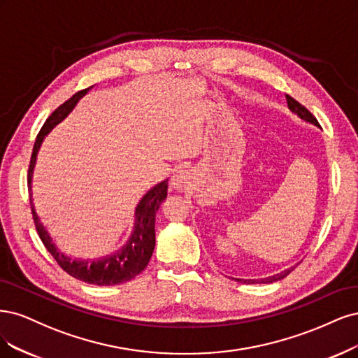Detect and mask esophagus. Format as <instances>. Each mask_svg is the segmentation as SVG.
<instances>
[{"instance_id":"esophagus-1","label":"esophagus","mask_w":358,"mask_h":358,"mask_svg":"<svg viewBox=\"0 0 358 358\" xmlns=\"http://www.w3.org/2000/svg\"><path fill=\"white\" fill-rule=\"evenodd\" d=\"M190 184V176L186 169H178L174 176L171 177V187L176 190L186 189Z\"/></svg>"}]
</instances>
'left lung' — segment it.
Listing matches in <instances>:
<instances>
[{
	"label": "left lung",
	"mask_w": 358,
	"mask_h": 358,
	"mask_svg": "<svg viewBox=\"0 0 358 358\" xmlns=\"http://www.w3.org/2000/svg\"><path fill=\"white\" fill-rule=\"evenodd\" d=\"M285 99H287L288 110H290L293 114H296V116H297L299 119L306 122V123L314 124V126H317V128H320V124H318L317 119L302 106V103H299L296 99H293L292 96H288V95H285ZM299 263H301V262H299ZM299 263L293 264V266L287 268V269H284V271H281V272H278V273L266 276V278H259V280H241V278H234V280H236L238 282H244V284H269V282H275V281H280V280L285 278V276H287L288 273H290V272L297 266Z\"/></svg>",
	"instance_id": "1"
}]
</instances>
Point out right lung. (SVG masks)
<instances>
[{
    "mask_svg": "<svg viewBox=\"0 0 358 358\" xmlns=\"http://www.w3.org/2000/svg\"><path fill=\"white\" fill-rule=\"evenodd\" d=\"M92 87L94 86L77 92L76 95H73L70 99L65 101L61 107H57L50 114V117L43 124V128L36 140V144H34L29 171H28L31 210H32L34 223H36V229L40 235V239L43 241L44 247L48 248V251L53 256V259L66 273H70L76 280H80L87 284L117 285V284L128 282L132 278H135L138 273H141L148 264L150 257L153 255V250L156 245V230H155L156 211L159 210L160 203L166 199L168 180L157 182L156 186L150 189L140 199V202L136 203L135 213H134L132 232L128 241H126L117 251L98 259H86V260L73 259L71 256H66L65 252H62L59 248H57L50 232L41 223L40 217L36 211V205H34V198H32L34 169H36L37 156L45 135H48L56 124H59L65 117H68V114L74 110L77 102L82 99Z\"/></svg>",
    "mask_w": 358,
    "mask_h": 358,
    "instance_id": "right-lung-1",
    "label": "right lung"
}]
</instances>
